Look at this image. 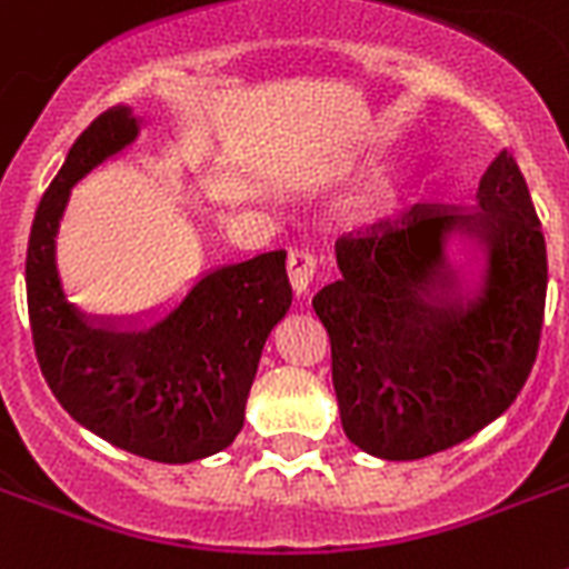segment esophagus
<instances>
[{
    "label": "esophagus",
    "mask_w": 569,
    "mask_h": 569,
    "mask_svg": "<svg viewBox=\"0 0 569 569\" xmlns=\"http://www.w3.org/2000/svg\"><path fill=\"white\" fill-rule=\"evenodd\" d=\"M289 280H292V289L298 298H307L312 292V286H316V259L312 253H292L289 257Z\"/></svg>",
    "instance_id": "esophagus-1"
}]
</instances>
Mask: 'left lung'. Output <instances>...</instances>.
<instances>
[{"mask_svg": "<svg viewBox=\"0 0 569 569\" xmlns=\"http://www.w3.org/2000/svg\"><path fill=\"white\" fill-rule=\"evenodd\" d=\"M339 277L316 298L346 437L419 460L508 410L538 357L547 241L508 150L472 209H425L337 241Z\"/></svg>", "mask_w": 569, "mask_h": 569, "instance_id": "8db88e82", "label": "left lung"}]
</instances>
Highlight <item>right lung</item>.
I'll use <instances>...</instances> for the list:
<instances>
[{"label":"right lung","mask_w":569,"mask_h":569,"mask_svg":"<svg viewBox=\"0 0 569 569\" xmlns=\"http://www.w3.org/2000/svg\"><path fill=\"white\" fill-rule=\"evenodd\" d=\"M141 136L129 106L82 132L43 194L26 257L31 339L40 372L67 413L111 446L191 463L227 449L244 425L266 339L292 307L286 250L203 271L177 301L93 316L67 301L58 230L70 194Z\"/></svg>","instance_id":"obj_1"}]
</instances>
